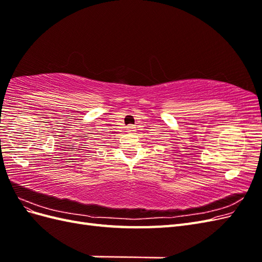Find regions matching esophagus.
I'll list each match as a JSON object with an SVG mask.
<instances>
[{
    "label": "esophagus",
    "instance_id": "obj_1",
    "mask_svg": "<svg viewBox=\"0 0 262 262\" xmlns=\"http://www.w3.org/2000/svg\"><path fill=\"white\" fill-rule=\"evenodd\" d=\"M133 129H134V126H132V125L128 126V130H129V131H133Z\"/></svg>",
    "mask_w": 262,
    "mask_h": 262
}]
</instances>
